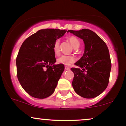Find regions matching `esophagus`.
Segmentation results:
<instances>
[{
  "instance_id": "1",
  "label": "esophagus",
  "mask_w": 126,
  "mask_h": 126,
  "mask_svg": "<svg viewBox=\"0 0 126 126\" xmlns=\"http://www.w3.org/2000/svg\"><path fill=\"white\" fill-rule=\"evenodd\" d=\"M64 68H65L66 70H69L70 69V67H68V66H66L65 67H64Z\"/></svg>"
}]
</instances>
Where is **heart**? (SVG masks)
<instances>
[{"mask_svg": "<svg viewBox=\"0 0 126 126\" xmlns=\"http://www.w3.org/2000/svg\"><path fill=\"white\" fill-rule=\"evenodd\" d=\"M71 45L74 47L75 48H77L79 47V41L77 38L75 36H70L68 39ZM52 51H53L54 54L58 55L60 53V40L56 39L54 41L52 46ZM75 61V59L72 56H65L62 55L59 57L57 59V62L59 64H64V65H69L71 63H73Z\"/></svg>", "mask_w": 126, "mask_h": 126, "instance_id": "heart-1", "label": "heart"}]
</instances>
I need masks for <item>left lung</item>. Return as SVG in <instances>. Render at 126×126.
Segmentation results:
<instances>
[{
  "label": "left lung",
  "mask_w": 126,
  "mask_h": 126,
  "mask_svg": "<svg viewBox=\"0 0 126 126\" xmlns=\"http://www.w3.org/2000/svg\"><path fill=\"white\" fill-rule=\"evenodd\" d=\"M84 41L83 56L72 67L74 77L72 86L78 95L92 99L100 95L107 87L111 69V62L105 42L94 32L87 29L69 30Z\"/></svg>",
  "instance_id": "obj_1"
}]
</instances>
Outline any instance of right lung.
Listing matches in <instances>:
<instances>
[{
  "label": "right lung",
  "mask_w": 126,
  "mask_h": 126,
  "mask_svg": "<svg viewBox=\"0 0 126 126\" xmlns=\"http://www.w3.org/2000/svg\"><path fill=\"white\" fill-rule=\"evenodd\" d=\"M65 30L46 29L32 34L22 44L16 59V75L23 89L38 99L53 93L64 66L56 62L52 46Z\"/></svg>",
  "instance_id": "obj_1"
}]
</instances>
